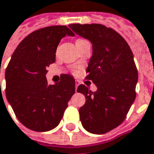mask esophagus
I'll use <instances>...</instances> for the list:
<instances>
[{
	"label": "esophagus",
	"instance_id": "esophagus-1",
	"mask_svg": "<svg viewBox=\"0 0 154 154\" xmlns=\"http://www.w3.org/2000/svg\"><path fill=\"white\" fill-rule=\"evenodd\" d=\"M79 84H80V82H79V81H75V91H77V88H78Z\"/></svg>",
	"mask_w": 154,
	"mask_h": 154
}]
</instances>
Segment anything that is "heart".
<instances>
[{"label": "heart", "instance_id": "heart-1", "mask_svg": "<svg viewBox=\"0 0 154 154\" xmlns=\"http://www.w3.org/2000/svg\"><path fill=\"white\" fill-rule=\"evenodd\" d=\"M84 41H86V40H83V39H79V40H77V42H84Z\"/></svg>", "mask_w": 154, "mask_h": 154}]
</instances>
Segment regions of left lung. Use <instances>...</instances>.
<instances>
[{"label":"left lung","mask_w":154,"mask_h":154,"mask_svg":"<svg viewBox=\"0 0 154 154\" xmlns=\"http://www.w3.org/2000/svg\"><path fill=\"white\" fill-rule=\"evenodd\" d=\"M75 34L93 45V55L86 79L97 91L80 85L77 92L86 97L79 112L83 127L91 134H103L119 126L136 97L138 71L134 54L125 39L101 24H71Z\"/></svg>","instance_id":"8db88e82"}]
</instances>
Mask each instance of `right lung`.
Returning <instances> with one entry per match:
<instances>
[{
    "label": "right lung",
    "mask_w": 154,
    "mask_h": 154,
    "mask_svg": "<svg viewBox=\"0 0 154 154\" xmlns=\"http://www.w3.org/2000/svg\"><path fill=\"white\" fill-rule=\"evenodd\" d=\"M74 34L66 26L38 29L22 40L5 72L6 97L20 122L36 132H47L59 125L67 103L75 93V81L61 74L48 85L47 68L55 61L60 40Z\"/></svg>",
    "instance_id": "add662e5"
}]
</instances>
